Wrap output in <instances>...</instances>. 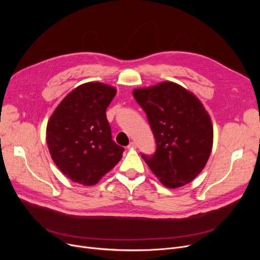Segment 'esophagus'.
<instances>
[{
	"instance_id": "34e87169",
	"label": "esophagus",
	"mask_w": 260,
	"mask_h": 260,
	"mask_svg": "<svg viewBox=\"0 0 260 260\" xmlns=\"http://www.w3.org/2000/svg\"><path fill=\"white\" fill-rule=\"evenodd\" d=\"M127 147H128V148H136V147H137V144H136V142L132 141V142L128 144Z\"/></svg>"
}]
</instances>
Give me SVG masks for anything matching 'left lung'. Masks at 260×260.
Segmentation results:
<instances>
[{"instance_id": "obj_1", "label": "left lung", "mask_w": 260, "mask_h": 260, "mask_svg": "<svg viewBox=\"0 0 260 260\" xmlns=\"http://www.w3.org/2000/svg\"><path fill=\"white\" fill-rule=\"evenodd\" d=\"M133 94L144 109L154 133L157 149L142 158L169 187L183 186L206 167L213 147V124L201 101L171 81L139 87Z\"/></svg>"}]
</instances>
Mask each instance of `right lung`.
Listing matches in <instances>:
<instances>
[{
  "instance_id": "right-lung-1",
  "label": "right lung",
  "mask_w": 260,
  "mask_h": 260,
  "mask_svg": "<svg viewBox=\"0 0 260 260\" xmlns=\"http://www.w3.org/2000/svg\"><path fill=\"white\" fill-rule=\"evenodd\" d=\"M117 89L87 82L73 89L54 109L46 126L51 159L73 182L97 184L121 160L124 148L112 140L106 108Z\"/></svg>"
}]
</instances>
